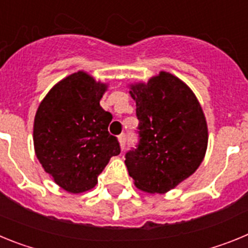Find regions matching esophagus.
Instances as JSON below:
<instances>
[{
  "label": "esophagus",
  "mask_w": 248,
  "mask_h": 248,
  "mask_svg": "<svg viewBox=\"0 0 248 248\" xmlns=\"http://www.w3.org/2000/svg\"><path fill=\"white\" fill-rule=\"evenodd\" d=\"M119 143H120V148L122 149L125 148V143H126V135L125 134L119 135Z\"/></svg>",
  "instance_id": "esophagus-1"
}]
</instances>
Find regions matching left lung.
Here are the masks:
<instances>
[{"instance_id": "8db88e82", "label": "left lung", "mask_w": 248, "mask_h": 248, "mask_svg": "<svg viewBox=\"0 0 248 248\" xmlns=\"http://www.w3.org/2000/svg\"><path fill=\"white\" fill-rule=\"evenodd\" d=\"M139 120L137 149L125 154L135 186L164 194L194 174L207 149V124L198 98L177 77L160 72L130 85Z\"/></svg>"}]
</instances>
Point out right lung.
Wrapping results in <instances>:
<instances>
[{"mask_svg":"<svg viewBox=\"0 0 248 248\" xmlns=\"http://www.w3.org/2000/svg\"><path fill=\"white\" fill-rule=\"evenodd\" d=\"M105 91L107 84L79 71L57 83L37 109V159L72 194L93 189L110 157L120 154L117 137L108 131L113 117L99 104Z\"/></svg>","mask_w":248,"mask_h":248,"instance_id":"1","label":"right lung"}]
</instances>
